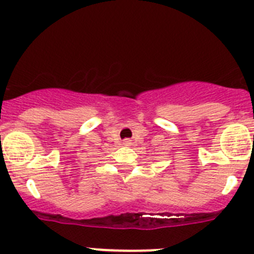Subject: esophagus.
Masks as SVG:
<instances>
[{
  "mask_svg": "<svg viewBox=\"0 0 254 254\" xmlns=\"http://www.w3.org/2000/svg\"><path fill=\"white\" fill-rule=\"evenodd\" d=\"M123 144H124V145H131V140H129V139H125L124 141H123Z\"/></svg>",
  "mask_w": 254,
  "mask_h": 254,
  "instance_id": "34e87169",
  "label": "esophagus"
}]
</instances>
